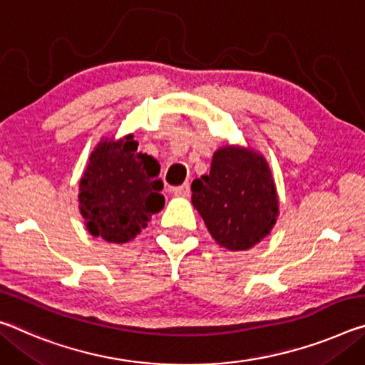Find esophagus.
Returning a JSON list of instances; mask_svg holds the SVG:
<instances>
[{"instance_id":"esophagus-1","label":"esophagus","mask_w":365,"mask_h":365,"mask_svg":"<svg viewBox=\"0 0 365 365\" xmlns=\"http://www.w3.org/2000/svg\"><path fill=\"white\" fill-rule=\"evenodd\" d=\"M172 193L177 195V196H188L190 195V185H188V182L180 185V187L172 188Z\"/></svg>"}]
</instances>
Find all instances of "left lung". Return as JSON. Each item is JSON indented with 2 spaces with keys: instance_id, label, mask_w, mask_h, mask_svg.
<instances>
[{
  "instance_id": "left-lung-1",
  "label": "left lung",
  "mask_w": 365,
  "mask_h": 365,
  "mask_svg": "<svg viewBox=\"0 0 365 365\" xmlns=\"http://www.w3.org/2000/svg\"><path fill=\"white\" fill-rule=\"evenodd\" d=\"M192 203L216 244L230 252L259 244L279 216L268 160L240 144H225L214 151L210 173L192 183Z\"/></svg>"
}]
</instances>
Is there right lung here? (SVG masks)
Listing matches in <instances>:
<instances>
[{"label": "right lung", "mask_w": 365, "mask_h": 365, "mask_svg": "<svg viewBox=\"0 0 365 365\" xmlns=\"http://www.w3.org/2000/svg\"><path fill=\"white\" fill-rule=\"evenodd\" d=\"M160 165L141 153L133 135L102 138L79 180V211L92 237L128 244L164 207Z\"/></svg>", "instance_id": "right-lung-1"}]
</instances>
